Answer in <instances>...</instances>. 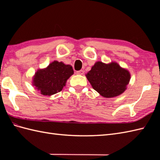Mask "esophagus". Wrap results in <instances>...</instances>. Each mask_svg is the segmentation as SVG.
<instances>
[{
	"instance_id": "esophagus-1",
	"label": "esophagus",
	"mask_w": 160,
	"mask_h": 160,
	"mask_svg": "<svg viewBox=\"0 0 160 160\" xmlns=\"http://www.w3.org/2000/svg\"><path fill=\"white\" fill-rule=\"evenodd\" d=\"M76 73L78 75H83L84 74V71L83 70H80V71H78Z\"/></svg>"
}]
</instances>
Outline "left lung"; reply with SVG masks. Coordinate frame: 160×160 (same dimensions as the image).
<instances>
[{
  "mask_svg": "<svg viewBox=\"0 0 160 160\" xmlns=\"http://www.w3.org/2000/svg\"><path fill=\"white\" fill-rule=\"evenodd\" d=\"M93 89L106 98L123 93L130 82L131 73L116 62L104 63L98 61L86 74Z\"/></svg>",
  "mask_w": 160,
  "mask_h": 160,
  "instance_id": "obj_1",
  "label": "left lung"
}]
</instances>
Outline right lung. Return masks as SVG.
I'll list each match as a JSON object with an SVG mask.
<instances>
[{"instance_id": "1", "label": "right lung", "mask_w": 160, "mask_h": 160, "mask_svg": "<svg viewBox=\"0 0 160 160\" xmlns=\"http://www.w3.org/2000/svg\"><path fill=\"white\" fill-rule=\"evenodd\" d=\"M73 74L72 66L54 60L46 68L37 70L32 84L43 96H52L62 90Z\"/></svg>"}]
</instances>
